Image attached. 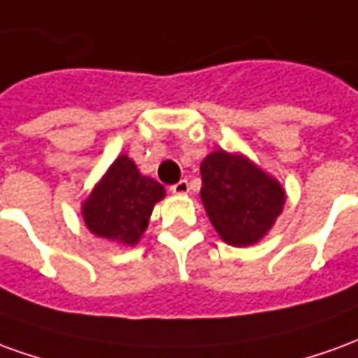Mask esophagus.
I'll use <instances>...</instances> for the list:
<instances>
[{
    "instance_id": "34e87169",
    "label": "esophagus",
    "mask_w": 358,
    "mask_h": 358,
    "mask_svg": "<svg viewBox=\"0 0 358 358\" xmlns=\"http://www.w3.org/2000/svg\"><path fill=\"white\" fill-rule=\"evenodd\" d=\"M169 191L173 192V194H187V192H189V181H187V179H181L179 183L171 185Z\"/></svg>"
}]
</instances>
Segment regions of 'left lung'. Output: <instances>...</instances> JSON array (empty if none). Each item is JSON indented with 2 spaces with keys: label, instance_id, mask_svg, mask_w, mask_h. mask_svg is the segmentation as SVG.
I'll list each match as a JSON object with an SVG mask.
<instances>
[{
  "label": "left lung",
  "instance_id": "left-lung-1",
  "mask_svg": "<svg viewBox=\"0 0 358 358\" xmlns=\"http://www.w3.org/2000/svg\"><path fill=\"white\" fill-rule=\"evenodd\" d=\"M200 196L220 237L233 247L260 241L281 214L280 183L243 156L212 152L202 164Z\"/></svg>",
  "mask_w": 358,
  "mask_h": 358
}]
</instances>
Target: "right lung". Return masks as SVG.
<instances>
[{
    "label": "right lung",
    "mask_w": 358,
    "mask_h": 358,
    "mask_svg": "<svg viewBox=\"0 0 358 358\" xmlns=\"http://www.w3.org/2000/svg\"><path fill=\"white\" fill-rule=\"evenodd\" d=\"M164 187L138 173L133 159L119 156L83 206L88 229L103 239L134 245L148 227L152 208Z\"/></svg>",
    "instance_id": "1"
}]
</instances>
